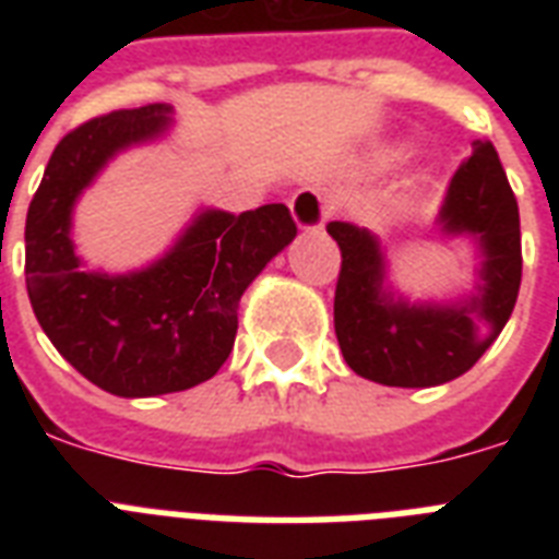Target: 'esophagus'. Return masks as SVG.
<instances>
[{"label":"esophagus","instance_id":"obj_1","mask_svg":"<svg viewBox=\"0 0 559 559\" xmlns=\"http://www.w3.org/2000/svg\"><path fill=\"white\" fill-rule=\"evenodd\" d=\"M289 211H293V219L298 223V228L310 231V228H322L328 223L333 211V200L324 188H301V191L293 193Z\"/></svg>","mask_w":559,"mask_h":559}]
</instances>
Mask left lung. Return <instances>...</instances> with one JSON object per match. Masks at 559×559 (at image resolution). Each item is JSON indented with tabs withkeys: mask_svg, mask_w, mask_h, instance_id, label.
<instances>
[{
	"mask_svg": "<svg viewBox=\"0 0 559 559\" xmlns=\"http://www.w3.org/2000/svg\"><path fill=\"white\" fill-rule=\"evenodd\" d=\"M435 226L476 246V284L450 298L412 301L389 281L377 235L333 219L342 249L333 324L342 357L359 377L397 389H429L467 373L508 324L520 296V205L490 142H476L450 179Z\"/></svg>",
	"mask_w": 559,
	"mask_h": 559,
	"instance_id": "8db88e82",
	"label": "left lung"
}]
</instances>
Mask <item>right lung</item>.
Listing matches in <instances>:
<instances>
[{
    "mask_svg": "<svg viewBox=\"0 0 559 559\" xmlns=\"http://www.w3.org/2000/svg\"><path fill=\"white\" fill-rule=\"evenodd\" d=\"M174 107L121 109L60 139L25 219V287L60 357L118 397H156L211 380L235 348L237 307L298 235L284 202L243 214L200 209L168 252L133 272L90 270L72 211L118 153L151 144Z\"/></svg>",
    "mask_w": 559,
    "mask_h": 559,
    "instance_id": "add662e5",
    "label": "right lung"
}]
</instances>
